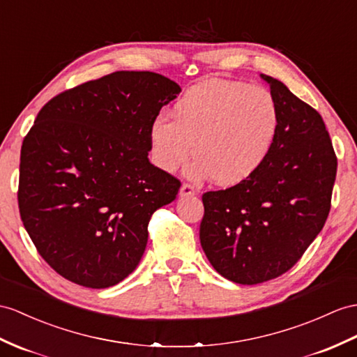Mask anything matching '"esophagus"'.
I'll use <instances>...</instances> for the list:
<instances>
[{
	"mask_svg": "<svg viewBox=\"0 0 357 357\" xmlns=\"http://www.w3.org/2000/svg\"><path fill=\"white\" fill-rule=\"evenodd\" d=\"M195 195V189L194 186H190L188 183H183L180 188V197H192Z\"/></svg>",
	"mask_w": 357,
	"mask_h": 357,
	"instance_id": "1",
	"label": "esophagus"
}]
</instances>
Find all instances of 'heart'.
Segmentation results:
<instances>
[{
    "mask_svg": "<svg viewBox=\"0 0 357 357\" xmlns=\"http://www.w3.org/2000/svg\"><path fill=\"white\" fill-rule=\"evenodd\" d=\"M172 118L160 115L150 126L154 163L176 171L198 153L186 174L213 176L221 185L250 178L271 153L282 127L274 95L242 82L212 78L189 88L176 101Z\"/></svg>",
    "mask_w": 357,
    "mask_h": 357,
    "instance_id": "b5f03b06",
    "label": "heart"
}]
</instances>
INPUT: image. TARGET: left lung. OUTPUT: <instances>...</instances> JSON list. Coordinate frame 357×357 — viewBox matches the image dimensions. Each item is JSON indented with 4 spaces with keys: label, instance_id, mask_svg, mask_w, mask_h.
<instances>
[{
    "label": "left lung",
    "instance_id": "8db88e82",
    "mask_svg": "<svg viewBox=\"0 0 357 357\" xmlns=\"http://www.w3.org/2000/svg\"><path fill=\"white\" fill-rule=\"evenodd\" d=\"M282 127L268 159L250 178L203 195L199 242L227 280L257 284L298 262L330 212L337 159L319 113L265 74Z\"/></svg>",
    "mask_w": 357,
    "mask_h": 357
}]
</instances>
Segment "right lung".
Instances as JSON below:
<instances>
[{
	"label": "right lung",
	"instance_id": "obj_1",
	"mask_svg": "<svg viewBox=\"0 0 357 357\" xmlns=\"http://www.w3.org/2000/svg\"><path fill=\"white\" fill-rule=\"evenodd\" d=\"M180 86L150 71H118L50 100L24 137L18 204L43 260L92 289L141 262L149 222L180 180L149 160L150 126Z\"/></svg>",
	"mask_w": 357,
	"mask_h": 357
}]
</instances>
